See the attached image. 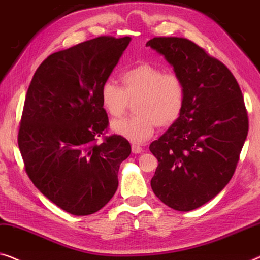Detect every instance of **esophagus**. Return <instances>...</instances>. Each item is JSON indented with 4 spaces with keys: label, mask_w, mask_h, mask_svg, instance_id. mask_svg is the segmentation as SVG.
Masks as SVG:
<instances>
[{
    "label": "esophagus",
    "mask_w": 260,
    "mask_h": 260,
    "mask_svg": "<svg viewBox=\"0 0 260 260\" xmlns=\"http://www.w3.org/2000/svg\"><path fill=\"white\" fill-rule=\"evenodd\" d=\"M142 152V147L138 144H132V153L134 154H139V153Z\"/></svg>",
    "instance_id": "esophagus-1"
}]
</instances>
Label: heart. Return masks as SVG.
<instances>
[{
    "label": "heart",
    "instance_id": "1",
    "mask_svg": "<svg viewBox=\"0 0 260 260\" xmlns=\"http://www.w3.org/2000/svg\"><path fill=\"white\" fill-rule=\"evenodd\" d=\"M121 83L122 88L106 81L100 89L101 106L112 118H122L134 104L137 114L113 122L116 134L142 142L152 137L156 126L168 128L180 119L186 105V83L177 73L140 62L122 73Z\"/></svg>",
    "mask_w": 260,
    "mask_h": 260
}]
</instances>
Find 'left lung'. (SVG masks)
Wrapping results in <instances>:
<instances>
[{"mask_svg": "<svg viewBox=\"0 0 260 260\" xmlns=\"http://www.w3.org/2000/svg\"><path fill=\"white\" fill-rule=\"evenodd\" d=\"M146 46L162 54L186 83L180 119L149 145L159 161L152 189L173 210H196L235 173L248 132L243 94L231 71L187 39L159 36Z\"/></svg>", "mask_w": 260, "mask_h": 260, "instance_id": "obj_1", "label": "left lung"}]
</instances>
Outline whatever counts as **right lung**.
<instances>
[{
    "mask_svg": "<svg viewBox=\"0 0 260 260\" xmlns=\"http://www.w3.org/2000/svg\"><path fill=\"white\" fill-rule=\"evenodd\" d=\"M129 41L99 36L52 54L25 95L17 134L25 172L43 196L71 214L101 210L131 154L125 138L105 135L109 121L100 102L101 86Z\"/></svg>",
    "mask_w": 260,
    "mask_h": 260,
    "instance_id": "obj_1",
    "label": "right lung"
}]
</instances>
